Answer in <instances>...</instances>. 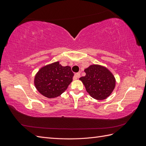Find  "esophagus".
Wrapping results in <instances>:
<instances>
[{"label":"esophagus","instance_id":"34e87169","mask_svg":"<svg viewBox=\"0 0 146 146\" xmlns=\"http://www.w3.org/2000/svg\"><path fill=\"white\" fill-rule=\"evenodd\" d=\"M80 77V73H76L74 74V80H77L78 78H79Z\"/></svg>","mask_w":146,"mask_h":146}]
</instances>
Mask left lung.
I'll list each match as a JSON object with an SVG mask.
<instances>
[{
  "label": "left lung",
  "mask_w": 146,
  "mask_h": 146,
  "mask_svg": "<svg viewBox=\"0 0 146 146\" xmlns=\"http://www.w3.org/2000/svg\"><path fill=\"white\" fill-rule=\"evenodd\" d=\"M84 71L86 76L79 79L92 98L104 100L112 93L115 88L116 79L108 69L99 64H91Z\"/></svg>",
  "instance_id": "left-lung-1"
}]
</instances>
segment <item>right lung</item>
I'll return each instance as SVG.
<instances>
[{
  "label": "right lung",
  "instance_id": "1",
  "mask_svg": "<svg viewBox=\"0 0 146 146\" xmlns=\"http://www.w3.org/2000/svg\"><path fill=\"white\" fill-rule=\"evenodd\" d=\"M73 76L70 66H63L56 61L40 68L35 75L34 84L39 93L47 98H55L67 90Z\"/></svg>",
  "mask_w": 146,
  "mask_h": 146
}]
</instances>
